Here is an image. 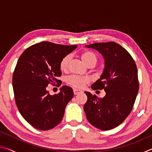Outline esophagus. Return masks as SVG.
I'll use <instances>...</instances> for the list:
<instances>
[{
	"label": "esophagus",
	"mask_w": 152,
	"mask_h": 152,
	"mask_svg": "<svg viewBox=\"0 0 152 152\" xmlns=\"http://www.w3.org/2000/svg\"><path fill=\"white\" fill-rule=\"evenodd\" d=\"M73 91H74V94H78L80 93V92H81V91H80V90L75 89V88H74Z\"/></svg>",
	"instance_id": "34e87169"
}]
</instances>
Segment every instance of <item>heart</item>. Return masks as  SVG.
Listing matches in <instances>:
<instances>
[{
	"instance_id": "heart-1",
	"label": "heart",
	"mask_w": 152,
	"mask_h": 152,
	"mask_svg": "<svg viewBox=\"0 0 152 152\" xmlns=\"http://www.w3.org/2000/svg\"><path fill=\"white\" fill-rule=\"evenodd\" d=\"M81 60L88 67H92L96 64L97 57L94 53L91 51H84L80 54ZM70 60V56L66 55L61 58L60 62V69L61 71H66L68 68L69 62ZM66 83L75 88H83L86 84L88 82V79L86 77L76 75H71L66 78Z\"/></svg>"
}]
</instances>
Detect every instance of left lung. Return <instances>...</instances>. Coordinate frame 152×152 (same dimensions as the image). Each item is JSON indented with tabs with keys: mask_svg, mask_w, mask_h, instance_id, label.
<instances>
[{
	"mask_svg": "<svg viewBox=\"0 0 152 152\" xmlns=\"http://www.w3.org/2000/svg\"><path fill=\"white\" fill-rule=\"evenodd\" d=\"M103 56L105 67L92 89H104L106 95L99 99L88 92L84 106L88 122L101 130H110L124 121L134 105L139 91L137 68L130 53L113 42L86 45Z\"/></svg>",
	"mask_w": 152,
	"mask_h": 152,
	"instance_id": "obj_1",
	"label": "left lung"
}]
</instances>
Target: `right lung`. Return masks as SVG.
<instances>
[{
	"instance_id": "obj_1",
	"label": "right lung",
	"mask_w": 152,
	"mask_h": 152,
	"mask_svg": "<svg viewBox=\"0 0 152 152\" xmlns=\"http://www.w3.org/2000/svg\"><path fill=\"white\" fill-rule=\"evenodd\" d=\"M44 42L27 48L19 58L12 75L17 107L23 117L37 129L49 130L60 123L65 108L74 96L71 87L64 85L58 94L50 95L49 84L58 85L60 62L76 48Z\"/></svg>"
}]
</instances>
